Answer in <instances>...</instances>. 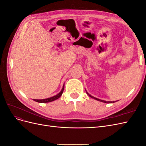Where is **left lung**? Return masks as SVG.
I'll use <instances>...</instances> for the list:
<instances>
[{
  "instance_id": "1",
  "label": "left lung",
  "mask_w": 146,
  "mask_h": 146,
  "mask_svg": "<svg viewBox=\"0 0 146 146\" xmlns=\"http://www.w3.org/2000/svg\"><path fill=\"white\" fill-rule=\"evenodd\" d=\"M86 94L89 96L90 98H92V99H94L95 100H98V101H100V102H104V103H107V104H110V103H114V102H116V101H113V102H110V101H105V100H100V99H98V98H94V97H93V96H92L91 95H90L89 93H88V92H87V91H86Z\"/></svg>"
}]
</instances>
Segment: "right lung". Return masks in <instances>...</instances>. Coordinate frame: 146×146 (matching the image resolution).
<instances>
[{
  "label": "right lung",
  "mask_w": 146,
  "mask_h": 146,
  "mask_svg": "<svg viewBox=\"0 0 146 146\" xmlns=\"http://www.w3.org/2000/svg\"><path fill=\"white\" fill-rule=\"evenodd\" d=\"M64 84L63 86V88L61 89V91L59 92V93L57 94L56 95H55L54 96L51 97V98L44 99H33V100L35 102H39V103H47V102H52V101H54L56 99H58V98H60L61 96L62 95L63 92L64 91Z\"/></svg>",
  "instance_id": "1"
}]
</instances>
